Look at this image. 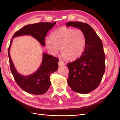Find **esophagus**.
Instances as JSON below:
<instances>
[{"label": "esophagus", "mask_w": 120, "mask_h": 120, "mask_svg": "<svg viewBox=\"0 0 120 120\" xmlns=\"http://www.w3.org/2000/svg\"><path fill=\"white\" fill-rule=\"evenodd\" d=\"M58 64H59V66H62L64 65V64L63 62V61H61L60 60L59 61V62H58Z\"/></svg>", "instance_id": "esophagus-1"}]
</instances>
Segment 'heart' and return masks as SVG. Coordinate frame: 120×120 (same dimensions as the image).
Masks as SVG:
<instances>
[{
	"mask_svg": "<svg viewBox=\"0 0 120 120\" xmlns=\"http://www.w3.org/2000/svg\"><path fill=\"white\" fill-rule=\"evenodd\" d=\"M45 43L53 54H56L60 48V52L65 59L75 60L84 50L86 37L81 30L63 27L52 32L50 38H46Z\"/></svg>",
	"mask_w": 120,
	"mask_h": 120,
	"instance_id": "b5f03b06",
	"label": "heart"
}]
</instances>
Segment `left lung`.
Masks as SVG:
<instances>
[{
	"label": "left lung",
	"instance_id": "1",
	"mask_svg": "<svg viewBox=\"0 0 120 120\" xmlns=\"http://www.w3.org/2000/svg\"><path fill=\"white\" fill-rule=\"evenodd\" d=\"M66 25L79 28L86 35L85 49L79 59L67 64L68 85L74 91L88 94L99 86L105 71V54L102 41L88 24L70 21Z\"/></svg>",
	"mask_w": 120,
	"mask_h": 120
}]
</instances>
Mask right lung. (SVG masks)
<instances>
[{
  "mask_svg": "<svg viewBox=\"0 0 120 120\" xmlns=\"http://www.w3.org/2000/svg\"><path fill=\"white\" fill-rule=\"evenodd\" d=\"M56 24V22H39L25 25L14 34L12 38L23 35H30L43 45H45V38L48 31ZM12 39L11 40L8 53L10 71L15 82L21 89L33 95H42L49 90L51 85L50 77L51 74L58 69L57 62L59 60L55 56L46 53L43 54L41 67L34 74L23 76L18 73L13 64L9 53Z\"/></svg>",
  "mask_w": 120,
  "mask_h": 120,
  "instance_id": "obj_1",
  "label": "right lung"
}]
</instances>
